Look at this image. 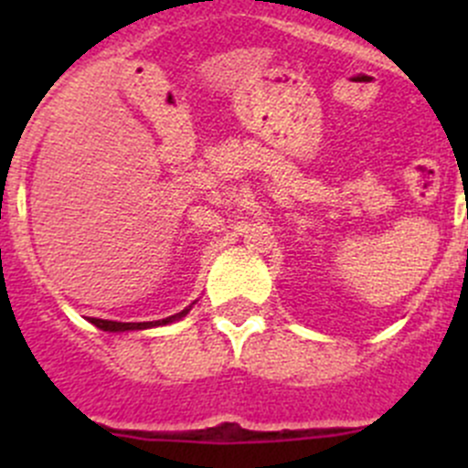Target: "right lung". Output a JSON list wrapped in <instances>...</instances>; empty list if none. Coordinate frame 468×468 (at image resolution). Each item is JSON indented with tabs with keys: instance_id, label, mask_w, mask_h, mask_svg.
Masks as SVG:
<instances>
[{
	"instance_id": "right-lung-1",
	"label": "right lung",
	"mask_w": 468,
	"mask_h": 468,
	"mask_svg": "<svg viewBox=\"0 0 468 468\" xmlns=\"http://www.w3.org/2000/svg\"><path fill=\"white\" fill-rule=\"evenodd\" d=\"M192 308V305H190ZM190 308H186L183 313L172 314L167 319H160V322H140V324H122V322H108V319H92V324L101 330H111V333H124V330H144V328H154V325H167L172 322H178L181 317H186L190 313Z\"/></svg>"
}]
</instances>
